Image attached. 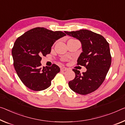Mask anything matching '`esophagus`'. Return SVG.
<instances>
[{
    "label": "esophagus",
    "mask_w": 125,
    "mask_h": 125,
    "mask_svg": "<svg viewBox=\"0 0 125 125\" xmlns=\"http://www.w3.org/2000/svg\"><path fill=\"white\" fill-rule=\"evenodd\" d=\"M60 69H61V71H66V70H68V69L66 68V67H61Z\"/></svg>",
    "instance_id": "esophagus-1"
}]
</instances>
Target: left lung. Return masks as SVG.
I'll return each mask as SVG.
<instances>
[{
  "label": "left lung",
  "mask_w": 125,
  "mask_h": 125,
  "mask_svg": "<svg viewBox=\"0 0 125 125\" xmlns=\"http://www.w3.org/2000/svg\"><path fill=\"white\" fill-rule=\"evenodd\" d=\"M65 33L81 42L82 52L78 59V65L87 69L82 74L76 69H73L75 77L69 82V86L76 93L88 94L100 87L110 68L109 43L102 36L87 30Z\"/></svg>",
  "instance_id": "8db88e82"
}]
</instances>
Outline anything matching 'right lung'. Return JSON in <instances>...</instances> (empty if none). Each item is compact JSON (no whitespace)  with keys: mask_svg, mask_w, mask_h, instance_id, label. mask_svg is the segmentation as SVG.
I'll return each mask as SVG.
<instances>
[{"mask_svg":"<svg viewBox=\"0 0 125 125\" xmlns=\"http://www.w3.org/2000/svg\"><path fill=\"white\" fill-rule=\"evenodd\" d=\"M65 36L61 31L36 27L16 40L11 50L13 64L19 78L27 87L40 91L51 85V80L60 69L55 64L41 67V56L50 53L53 43Z\"/></svg>","mask_w":125,"mask_h":125,"instance_id":"right-lung-1","label":"right lung"}]
</instances>
